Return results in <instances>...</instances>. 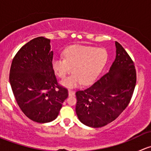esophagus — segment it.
<instances>
[{"instance_id": "esophagus-1", "label": "esophagus", "mask_w": 151, "mask_h": 151, "mask_svg": "<svg viewBox=\"0 0 151 151\" xmlns=\"http://www.w3.org/2000/svg\"><path fill=\"white\" fill-rule=\"evenodd\" d=\"M74 95H75L74 91H71V90H68V96H74Z\"/></svg>"}]
</instances>
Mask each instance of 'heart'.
I'll return each mask as SVG.
<instances>
[{
	"instance_id": "1",
	"label": "heart",
	"mask_w": 151,
	"mask_h": 151,
	"mask_svg": "<svg viewBox=\"0 0 151 151\" xmlns=\"http://www.w3.org/2000/svg\"><path fill=\"white\" fill-rule=\"evenodd\" d=\"M107 52L104 48L84 45H73L63 52V58L52 60L53 71L59 78L63 79L60 84L66 88H74L80 84L93 83L104 68L107 61Z\"/></svg>"
}]
</instances>
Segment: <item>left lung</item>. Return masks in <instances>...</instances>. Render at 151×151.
<instances>
[{"instance_id":"1","label":"left lung","mask_w":151,"mask_h":151,"mask_svg":"<svg viewBox=\"0 0 151 151\" xmlns=\"http://www.w3.org/2000/svg\"><path fill=\"white\" fill-rule=\"evenodd\" d=\"M116 57L109 72L90 88L76 92V113L83 124L93 128L115 121L130 102L137 81L130 56L115 42Z\"/></svg>"}]
</instances>
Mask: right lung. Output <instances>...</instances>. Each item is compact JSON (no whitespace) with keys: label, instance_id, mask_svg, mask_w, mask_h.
Segmentation results:
<instances>
[{"label":"right lung","instance_id":"1","mask_svg":"<svg viewBox=\"0 0 151 151\" xmlns=\"http://www.w3.org/2000/svg\"><path fill=\"white\" fill-rule=\"evenodd\" d=\"M52 58L50 39L40 36L21 47L11 66L9 83L17 103L35 122L54 121L68 97V90L58 84Z\"/></svg>","mask_w":151,"mask_h":151}]
</instances>
